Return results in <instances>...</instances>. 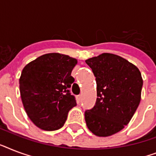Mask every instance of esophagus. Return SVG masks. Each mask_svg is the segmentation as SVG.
I'll return each instance as SVG.
<instances>
[{"label": "esophagus", "instance_id": "esophagus-1", "mask_svg": "<svg viewBox=\"0 0 156 156\" xmlns=\"http://www.w3.org/2000/svg\"><path fill=\"white\" fill-rule=\"evenodd\" d=\"M77 100H78V101H80V100H82V95H77Z\"/></svg>", "mask_w": 156, "mask_h": 156}]
</instances>
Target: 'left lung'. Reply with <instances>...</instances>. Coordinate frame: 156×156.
Here are the masks:
<instances>
[{
  "instance_id": "1",
  "label": "left lung",
  "mask_w": 156,
  "mask_h": 156,
  "mask_svg": "<svg viewBox=\"0 0 156 156\" xmlns=\"http://www.w3.org/2000/svg\"><path fill=\"white\" fill-rule=\"evenodd\" d=\"M86 63L97 85L96 102L92 108L86 110V123L95 135H112L127 126L139 105L143 83L140 71L112 53L89 58Z\"/></svg>"
}]
</instances>
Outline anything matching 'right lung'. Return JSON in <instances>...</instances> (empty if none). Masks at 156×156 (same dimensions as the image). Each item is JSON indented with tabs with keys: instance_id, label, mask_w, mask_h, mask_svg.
Wrapping results in <instances>:
<instances>
[{
	"instance_id": "right-lung-1",
	"label": "right lung",
	"mask_w": 156,
	"mask_h": 156,
	"mask_svg": "<svg viewBox=\"0 0 156 156\" xmlns=\"http://www.w3.org/2000/svg\"><path fill=\"white\" fill-rule=\"evenodd\" d=\"M77 60L67 55L48 53L27 64L19 79L22 101L28 117L47 131L61 129L69 111L77 105L70 90L71 72Z\"/></svg>"
}]
</instances>
